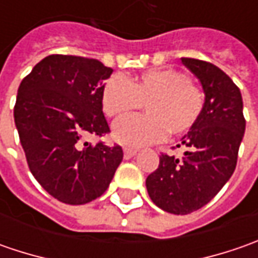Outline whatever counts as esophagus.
<instances>
[{"label":"esophagus","instance_id":"1","mask_svg":"<svg viewBox=\"0 0 258 258\" xmlns=\"http://www.w3.org/2000/svg\"><path fill=\"white\" fill-rule=\"evenodd\" d=\"M136 155V151L135 149H132V148H124L123 149V156L124 159H131L132 156H135Z\"/></svg>","mask_w":258,"mask_h":258}]
</instances>
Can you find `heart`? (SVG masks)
Wrapping results in <instances>:
<instances>
[{"instance_id":"heart-1","label":"heart","mask_w":258,"mask_h":258,"mask_svg":"<svg viewBox=\"0 0 258 258\" xmlns=\"http://www.w3.org/2000/svg\"><path fill=\"white\" fill-rule=\"evenodd\" d=\"M145 103L146 113L131 116L113 124V138L123 145L142 146L171 135L191 131L205 106L200 86L176 69L145 72L134 80L110 76L102 89V107L109 117H122Z\"/></svg>"}]
</instances>
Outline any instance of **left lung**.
Masks as SVG:
<instances>
[{
  "mask_svg": "<svg viewBox=\"0 0 258 258\" xmlns=\"http://www.w3.org/2000/svg\"><path fill=\"white\" fill-rule=\"evenodd\" d=\"M201 82L205 106L201 117L181 139L182 159L162 154L146 178L152 203L166 213L185 215L208 204L231 178L245 131L240 89L221 69L197 58H181Z\"/></svg>",
  "mask_w": 258,
  "mask_h": 258,
  "instance_id": "left-lung-1",
  "label": "left lung"
}]
</instances>
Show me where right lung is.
<instances>
[{
	"label": "right lung",
	"mask_w": 258,
	"mask_h": 258,
	"mask_svg": "<svg viewBox=\"0 0 258 258\" xmlns=\"http://www.w3.org/2000/svg\"><path fill=\"white\" fill-rule=\"evenodd\" d=\"M112 69L79 55H47L18 87L14 120L27 164L55 200L82 205L99 198L112 182L123 151L87 135L109 132L102 107L103 80Z\"/></svg>",
	"instance_id": "1"
}]
</instances>
